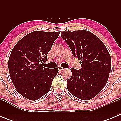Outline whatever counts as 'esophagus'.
<instances>
[{
	"instance_id": "esophagus-1",
	"label": "esophagus",
	"mask_w": 121,
	"mask_h": 121,
	"mask_svg": "<svg viewBox=\"0 0 121 121\" xmlns=\"http://www.w3.org/2000/svg\"><path fill=\"white\" fill-rule=\"evenodd\" d=\"M57 68H58V70H59L60 71H62V70H64V69H65V68H63V67H62L61 66H59V67H57Z\"/></svg>"
}]
</instances>
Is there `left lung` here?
Returning <instances> with one entry per match:
<instances>
[{"label": "left lung", "mask_w": 121, "mask_h": 121, "mask_svg": "<svg viewBox=\"0 0 121 121\" xmlns=\"http://www.w3.org/2000/svg\"><path fill=\"white\" fill-rule=\"evenodd\" d=\"M61 37L74 57L81 60L82 67L70 69L72 75L67 80L68 90L81 100L92 99L108 81L112 65L110 53L99 37L88 31H62Z\"/></svg>", "instance_id": "obj_1"}]
</instances>
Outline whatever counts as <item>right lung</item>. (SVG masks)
<instances>
[{"label":"right lung","mask_w":121,"mask_h":121,"mask_svg":"<svg viewBox=\"0 0 121 121\" xmlns=\"http://www.w3.org/2000/svg\"><path fill=\"white\" fill-rule=\"evenodd\" d=\"M60 32L36 31L29 33L16 44L8 60L9 77L19 93L31 100L47 93L57 68L48 69L41 64Z\"/></svg>","instance_id":"1"}]
</instances>
